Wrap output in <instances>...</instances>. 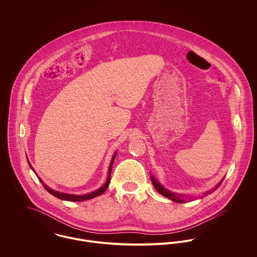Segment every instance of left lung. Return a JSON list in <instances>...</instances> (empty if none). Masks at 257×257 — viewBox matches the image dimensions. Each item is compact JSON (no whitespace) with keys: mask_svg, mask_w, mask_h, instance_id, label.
I'll list each match as a JSON object with an SVG mask.
<instances>
[{"mask_svg":"<svg viewBox=\"0 0 257 257\" xmlns=\"http://www.w3.org/2000/svg\"><path fill=\"white\" fill-rule=\"evenodd\" d=\"M150 179H151V182L153 184V186H154V188L157 190V192L159 193V194H161L162 196H164V197H166V198H168V199H170V200H172L173 202H176V203H186L187 202V200H191V199H193V196H191V195H185V194H178V193H174V192H172V191H169V190H167L166 188H164L161 184L159 183L154 177H153V175L152 174H150ZM222 180H223V178L220 180L219 183L217 184L212 190H210V191H208V192H206V193H204L203 195L204 196H207V195H209V194H211V193H213V192H215L219 187H220V184L222 182Z\"/></svg>","mask_w":257,"mask_h":257,"instance_id":"1","label":"left lung"}]
</instances>
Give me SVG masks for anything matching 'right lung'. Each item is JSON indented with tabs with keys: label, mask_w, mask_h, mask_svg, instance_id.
I'll return each instance as SVG.
<instances>
[{
	"label": "right lung",
	"mask_w": 257,
	"mask_h": 257,
	"mask_svg": "<svg viewBox=\"0 0 257 257\" xmlns=\"http://www.w3.org/2000/svg\"><path fill=\"white\" fill-rule=\"evenodd\" d=\"M115 156H116V151L114 152V154L112 155L111 160H110V167H109V171H108V178H107V181L105 182V184H104L102 187H100L99 189H97V190H95V191H93V192H90V193H88V194H85V195H74V194H67V193H62V192L55 191V190H53V189L49 188V187H48L46 184L44 183V182H43L39 177H37V178H38V180L40 181V183L42 184V186L44 187V189H45L48 193H50L51 195H53L54 197H56V198H58V199H61V200H64V201H71V202H82V201L90 200V199H93V198H95V197H98V196L102 195V194L107 190V188L109 187V184H110V172H111V167H112V163H113V160H114ZM28 163H29L30 167L32 168V170L36 173V171H35L34 167L32 166V164H31V162H30V160H29V159H28Z\"/></svg>",
	"instance_id": "add662e5"
}]
</instances>
